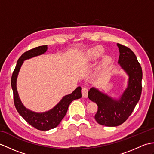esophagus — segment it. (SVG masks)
Masks as SVG:
<instances>
[{
	"mask_svg": "<svg viewBox=\"0 0 154 154\" xmlns=\"http://www.w3.org/2000/svg\"><path fill=\"white\" fill-rule=\"evenodd\" d=\"M81 93H82V96L83 98H87L88 96V89L87 87H82V90H81Z\"/></svg>",
	"mask_w": 154,
	"mask_h": 154,
	"instance_id": "1",
	"label": "esophagus"
}]
</instances>
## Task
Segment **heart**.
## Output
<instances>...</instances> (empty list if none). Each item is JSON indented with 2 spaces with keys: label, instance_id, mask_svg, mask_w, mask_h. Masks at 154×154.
Instances as JSON below:
<instances>
[{
  "label": "heart",
  "instance_id": "1",
  "mask_svg": "<svg viewBox=\"0 0 154 154\" xmlns=\"http://www.w3.org/2000/svg\"><path fill=\"white\" fill-rule=\"evenodd\" d=\"M104 52V48L100 46V45H97V46L91 48L86 51L84 55V59L87 61H94L102 56ZM111 61H112V59L109 55H104L100 62V67H104L108 66L110 63Z\"/></svg>",
  "mask_w": 154,
  "mask_h": 154
}]
</instances>
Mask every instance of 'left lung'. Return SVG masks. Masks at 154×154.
Masks as SVG:
<instances>
[{"label": "left lung", "mask_w": 154, "mask_h": 154, "mask_svg": "<svg viewBox=\"0 0 154 154\" xmlns=\"http://www.w3.org/2000/svg\"><path fill=\"white\" fill-rule=\"evenodd\" d=\"M119 50V66L127 74V87L119 98H113L91 87L88 97L96 103L98 110L94 116L97 122L106 126L122 124L132 114L142 93V70L134 53L124 45L117 44Z\"/></svg>", "instance_id": "left-lung-1"}]
</instances>
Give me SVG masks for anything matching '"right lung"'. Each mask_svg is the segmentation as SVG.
I'll list each match as a JSON object with an SVG mask.
<instances>
[{
  "mask_svg": "<svg viewBox=\"0 0 154 154\" xmlns=\"http://www.w3.org/2000/svg\"><path fill=\"white\" fill-rule=\"evenodd\" d=\"M48 45H41L23 54L17 61L11 78V86L14 94V105L23 119L31 126L42 131H46L57 127L67 112L68 107L72 101L81 98V87H78L72 93L64 96L53 109L44 112H36L27 109L20 99L16 87V81L24 61L26 60L45 54Z\"/></svg>",
  "mask_w": 154,
  "mask_h": 154,
  "instance_id": "add662e5",
  "label": "right lung"
}]
</instances>
